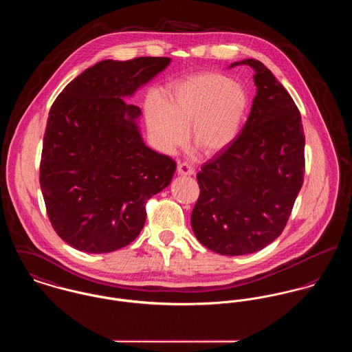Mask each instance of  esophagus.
Instances as JSON below:
<instances>
[{"label": "esophagus", "instance_id": "obj_1", "mask_svg": "<svg viewBox=\"0 0 352 352\" xmlns=\"http://www.w3.org/2000/svg\"><path fill=\"white\" fill-rule=\"evenodd\" d=\"M177 173L182 176H191L195 173V169L187 162H179L177 164Z\"/></svg>", "mask_w": 352, "mask_h": 352}]
</instances>
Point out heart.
<instances>
[{
	"mask_svg": "<svg viewBox=\"0 0 352 352\" xmlns=\"http://www.w3.org/2000/svg\"><path fill=\"white\" fill-rule=\"evenodd\" d=\"M249 106L246 89L221 72H203L170 87L164 107L152 106L146 124L164 152L186 141L207 156L226 151L238 137Z\"/></svg>",
	"mask_w": 352,
	"mask_h": 352,
	"instance_id": "heart-1",
	"label": "heart"
}]
</instances>
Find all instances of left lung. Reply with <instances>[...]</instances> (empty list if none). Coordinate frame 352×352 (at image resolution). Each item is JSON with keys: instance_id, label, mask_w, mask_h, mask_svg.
Wrapping results in <instances>:
<instances>
[{"instance_id": "1", "label": "left lung", "mask_w": 352, "mask_h": 352, "mask_svg": "<svg viewBox=\"0 0 352 352\" xmlns=\"http://www.w3.org/2000/svg\"><path fill=\"white\" fill-rule=\"evenodd\" d=\"M254 69L256 94L235 141L196 175L192 210L197 241L222 256H245L277 239L304 180L305 137L292 96L256 59L230 64Z\"/></svg>"}]
</instances>
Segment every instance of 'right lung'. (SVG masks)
Here are the masks:
<instances>
[{
	"mask_svg": "<svg viewBox=\"0 0 352 352\" xmlns=\"http://www.w3.org/2000/svg\"><path fill=\"white\" fill-rule=\"evenodd\" d=\"M169 58L106 59L54 102L43 141L40 187L54 230L86 253H110L141 232L146 201L170 184L176 162L145 145L141 109L125 99Z\"/></svg>",
	"mask_w": 352,
	"mask_h": 352,
	"instance_id": "add662e5",
	"label": "right lung"
}]
</instances>
